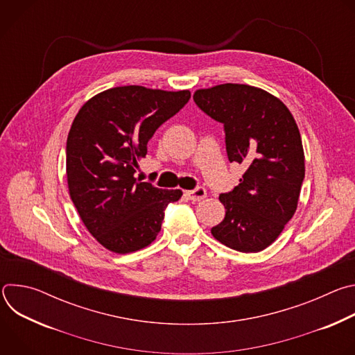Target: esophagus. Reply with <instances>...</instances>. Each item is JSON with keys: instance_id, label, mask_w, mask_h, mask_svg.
<instances>
[{"instance_id": "1", "label": "esophagus", "mask_w": 355, "mask_h": 355, "mask_svg": "<svg viewBox=\"0 0 355 355\" xmlns=\"http://www.w3.org/2000/svg\"><path fill=\"white\" fill-rule=\"evenodd\" d=\"M187 195H188V198H189L191 200L199 202V200H202V199H204V198L207 196V189H205L204 187H196V188L192 189V191H187Z\"/></svg>"}]
</instances>
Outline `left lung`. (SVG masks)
I'll use <instances>...</instances> for the list:
<instances>
[{
    "instance_id": "obj_1",
    "label": "left lung",
    "mask_w": 355,
    "mask_h": 355,
    "mask_svg": "<svg viewBox=\"0 0 355 355\" xmlns=\"http://www.w3.org/2000/svg\"><path fill=\"white\" fill-rule=\"evenodd\" d=\"M193 101L223 123L229 162L245 167L240 184L220 193L226 215L211 233L229 248L259 252L277 240L297 207L305 178L297 125L278 98L245 84L198 89Z\"/></svg>"
}]
</instances>
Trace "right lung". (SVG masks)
Wrapping results in <instances>:
<instances>
[{
  "label": "right lung",
  "mask_w": 355,
  "mask_h": 355,
  "mask_svg": "<svg viewBox=\"0 0 355 355\" xmlns=\"http://www.w3.org/2000/svg\"><path fill=\"white\" fill-rule=\"evenodd\" d=\"M191 98L189 91L125 85L83 105L66 146L69 191L88 232L105 248L126 254L155 241L164 211L182 191L136 178L155 132Z\"/></svg>",
  "instance_id": "add662e5"
}]
</instances>
